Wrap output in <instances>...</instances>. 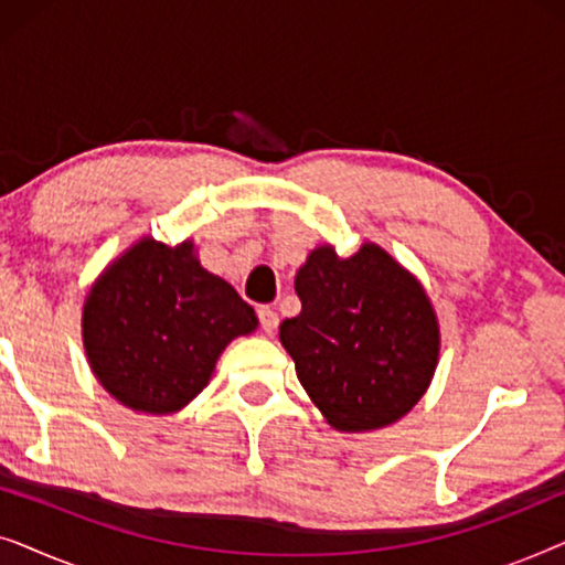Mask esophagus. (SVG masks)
Returning <instances> with one entry per match:
<instances>
[{"label":"esophagus","instance_id":"1","mask_svg":"<svg viewBox=\"0 0 565 565\" xmlns=\"http://www.w3.org/2000/svg\"><path fill=\"white\" fill-rule=\"evenodd\" d=\"M259 323H262V329L267 331V334H275L277 323H280V316H277V313L273 311V308L262 306V308H259Z\"/></svg>","mask_w":565,"mask_h":565}]
</instances>
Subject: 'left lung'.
I'll return each mask as SVG.
<instances>
[{
    "instance_id": "1",
    "label": "left lung",
    "mask_w": 565,
    "mask_h": 565,
    "mask_svg": "<svg viewBox=\"0 0 565 565\" xmlns=\"http://www.w3.org/2000/svg\"><path fill=\"white\" fill-rule=\"evenodd\" d=\"M296 292L300 313L280 323V342L329 427L375 431L419 404L439 362V321L419 277L373 242L352 257L321 244Z\"/></svg>"
}]
</instances>
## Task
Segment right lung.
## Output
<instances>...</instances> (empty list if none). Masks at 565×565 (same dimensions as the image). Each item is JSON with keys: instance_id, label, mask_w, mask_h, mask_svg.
Here are the masks:
<instances>
[{"instance_id": "obj_1", "label": "right lung", "mask_w": 565, "mask_h": 565, "mask_svg": "<svg viewBox=\"0 0 565 565\" xmlns=\"http://www.w3.org/2000/svg\"><path fill=\"white\" fill-rule=\"evenodd\" d=\"M259 327L254 308L200 265L192 238L143 236L84 298L82 342L99 385L130 412H182L211 383L221 352Z\"/></svg>"}]
</instances>
